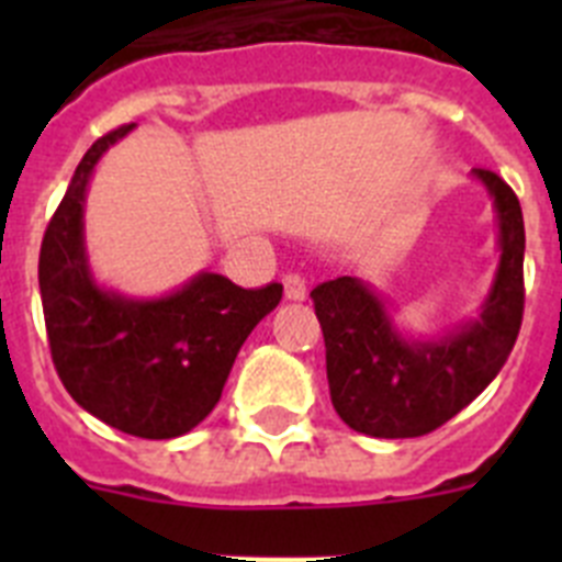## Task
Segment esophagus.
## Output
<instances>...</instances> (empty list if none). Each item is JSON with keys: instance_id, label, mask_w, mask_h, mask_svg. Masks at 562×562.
<instances>
[{"instance_id": "obj_1", "label": "esophagus", "mask_w": 562, "mask_h": 562, "mask_svg": "<svg viewBox=\"0 0 562 562\" xmlns=\"http://www.w3.org/2000/svg\"><path fill=\"white\" fill-rule=\"evenodd\" d=\"M284 295L290 301H304L306 297V281L297 272H286L284 276Z\"/></svg>"}]
</instances>
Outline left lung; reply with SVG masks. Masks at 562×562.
I'll return each mask as SVG.
<instances>
[{
    "instance_id": "8db88e82",
    "label": "left lung",
    "mask_w": 562,
    "mask_h": 562,
    "mask_svg": "<svg viewBox=\"0 0 562 562\" xmlns=\"http://www.w3.org/2000/svg\"><path fill=\"white\" fill-rule=\"evenodd\" d=\"M493 196L501 261L479 321L434 340H408L360 278L312 290L326 342V376L337 416L357 434L414 439L441 428L504 369L524 321V213L495 171L473 168Z\"/></svg>"
}]
</instances>
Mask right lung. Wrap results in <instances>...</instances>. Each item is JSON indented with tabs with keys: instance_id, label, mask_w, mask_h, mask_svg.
<instances>
[{
	"instance_id": "1",
	"label": "right lung",
	"mask_w": 562,
	"mask_h": 562,
	"mask_svg": "<svg viewBox=\"0 0 562 562\" xmlns=\"http://www.w3.org/2000/svg\"><path fill=\"white\" fill-rule=\"evenodd\" d=\"M121 126L92 143L56 207L42 252L38 290L49 355L69 396L112 428L140 439H173L220 402L241 342L281 301V284L241 290L200 272L162 297H123L95 284L83 247V196Z\"/></svg>"
}]
</instances>
